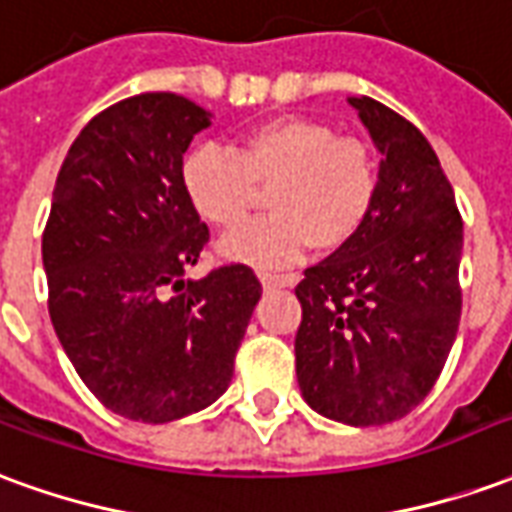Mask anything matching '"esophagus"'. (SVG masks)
Wrapping results in <instances>:
<instances>
[{"label": "esophagus", "instance_id": "esophagus-1", "mask_svg": "<svg viewBox=\"0 0 512 512\" xmlns=\"http://www.w3.org/2000/svg\"><path fill=\"white\" fill-rule=\"evenodd\" d=\"M263 288H288L293 285V277H279V274H260Z\"/></svg>", "mask_w": 512, "mask_h": 512}]
</instances>
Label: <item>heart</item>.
Returning <instances> with one entry per match:
<instances>
[{"label":"heart","mask_w":512,"mask_h":512,"mask_svg":"<svg viewBox=\"0 0 512 512\" xmlns=\"http://www.w3.org/2000/svg\"><path fill=\"white\" fill-rule=\"evenodd\" d=\"M271 216L244 224L219 244L230 263L282 268L310 244L337 252L365 227L378 194L376 158L365 142L337 136L312 117H277L249 128L241 145H200L183 158L180 186L202 222L233 230L255 208L260 189Z\"/></svg>","instance_id":"b5f03b06"}]
</instances>
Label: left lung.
<instances>
[{
    "label": "left lung",
    "mask_w": 512,
    "mask_h": 512,
    "mask_svg": "<svg viewBox=\"0 0 512 512\" xmlns=\"http://www.w3.org/2000/svg\"><path fill=\"white\" fill-rule=\"evenodd\" d=\"M381 153L378 194L351 244L296 288V378L323 417L367 428L406 417L447 362L458 321L463 222L417 126L373 98H348Z\"/></svg>",
    "instance_id": "8db88e82"
}]
</instances>
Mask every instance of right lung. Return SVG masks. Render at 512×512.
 I'll list each match as a JSON object with an SVG mask.
<instances>
[{"label":"right lung","mask_w":512,"mask_h":512,"mask_svg":"<svg viewBox=\"0 0 512 512\" xmlns=\"http://www.w3.org/2000/svg\"><path fill=\"white\" fill-rule=\"evenodd\" d=\"M208 126L211 112L183 95L126 98L82 128L51 197L43 271L54 332L87 389L134 422L161 425L219 400L263 293L241 263L183 279L208 227L180 167Z\"/></svg>","instance_id":"right-lung-1"}]
</instances>
